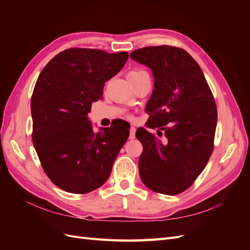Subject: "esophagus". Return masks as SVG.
<instances>
[{"label": "esophagus", "instance_id": "1", "mask_svg": "<svg viewBox=\"0 0 250 250\" xmlns=\"http://www.w3.org/2000/svg\"><path fill=\"white\" fill-rule=\"evenodd\" d=\"M135 138V127H131L130 128V132H129V139L133 140Z\"/></svg>", "mask_w": 250, "mask_h": 250}]
</instances>
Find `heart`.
<instances>
[{
    "label": "heart",
    "mask_w": 250,
    "mask_h": 250,
    "mask_svg": "<svg viewBox=\"0 0 250 250\" xmlns=\"http://www.w3.org/2000/svg\"><path fill=\"white\" fill-rule=\"evenodd\" d=\"M147 74L145 71H142V70H131L127 73V79L129 80L130 82L134 81L135 79H138L139 77L143 76V75Z\"/></svg>",
    "instance_id": "1"
}]
</instances>
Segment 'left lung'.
<instances>
[{
	"mask_svg": "<svg viewBox=\"0 0 250 250\" xmlns=\"http://www.w3.org/2000/svg\"><path fill=\"white\" fill-rule=\"evenodd\" d=\"M130 57L150 67L154 89L146 105L148 126L139 128L142 181L151 191L177 195L190 188L214 150L217 106L206 77L195 59L173 46L145 47Z\"/></svg>",
	"mask_w": 250,
	"mask_h": 250,
	"instance_id": "obj_1",
	"label": "left lung"
}]
</instances>
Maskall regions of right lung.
I'll return each instance as SVG.
<instances>
[{
	"mask_svg": "<svg viewBox=\"0 0 250 250\" xmlns=\"http://www.w3.org/2000/svg\"><path fill=\"white\" fill-rule=\"evenodd\" d=\"M127 52L71 48L43 67L31 98L32 142L42 167L65 192L86 194L110 175L113 162L129 137L123 121L95 132L87 119L104 83L122 70Z\"/></svg>",
	"mask_w": 250,
	"mask_h": 250,
	"instance_id": "add662e5",
	"label": "right lung"
}]
</instances>
